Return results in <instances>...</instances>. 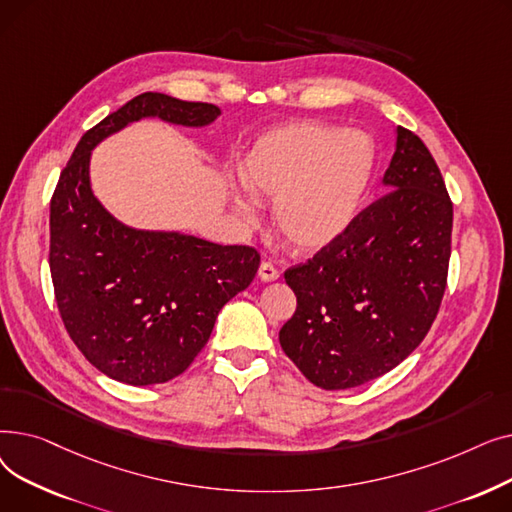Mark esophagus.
I'll use <instances>...</instances> for the list:
<instances>
[{
  "mask_svg": "<svg viewBox=\"0 0 512 512\" xmlns=\"http://www.w3.org/2000/svg\"><path fill=\"white\" fill-rule=\"evenodd\" d=\"M259 278H261L263 282H274V280H278V278H280L278 267H276L272 261H263V263L259 265Z\"/></svg>",
  "mask_w": 512,
  "mask_h": 512,
  "instance_id": "esophagus-1",
  "label": "esophagus"
}]
</instances>
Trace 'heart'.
Here are the masks:
<instances>
[{
  "mask_svg": "<svg viewBox=\"0 0 512 512\" xmlns=\"http://www.w3.org/2000/svg\"><path fill=\"white\" fill-rule=\"evenodd\" d=\"M375 164V147L363 130L294 122L263 137L242 161V182L263 199H276L274 224L290 247L315 251L330 245L353 222ZM247 222L257 207L234 197Z\"/></svg>",
  "mask_w": 512,
  "mask_h": 512,
  "instance_id": "1",
  "label": "heart"
}]
</instances>
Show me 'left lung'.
Returning a JSON list of instances; mask_svg holds the SVG:
<instances>
[{
  "label": "left lung",
  "mask_w": 512,
  "mask_h": 512,
  "mask_svg": "<svg viewBox=\"0 0 512 512\" xmlns=\"http://www.w3.org/2000/svg\"><path fill=\"white\" fill-rule=\"evenodd\" d=\"M390 191L346 230L284 272L297 311L280 330L286 357L324 390L367 384L405 361L440 311L452 201L436 159L398 126Z\"/></svg>",
  "instance_id": "1"
}]
</instances>
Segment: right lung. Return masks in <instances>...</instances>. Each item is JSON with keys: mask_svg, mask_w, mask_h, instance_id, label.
Instances as JSON below:
<instances>
[{"mask_svg": "<svg viewBox=\"0 0 512 512\" xmlns=\"http://www.w3.org/2000/svg\"><path fill=\"white\" fill-rule=\"evenodd\" d=\"M147 116L205 126L220 107L164 93L130 99L83 134L49 205V270L64 328L93 367L130 386L170 382L191 365L261 261L247 245L128 228L93 197L91 149Z\"/></svg>", "mask_w": 512, "mask_h": 512, "instance_id": "obj_1", "label": "right lung"}]
</instances>
